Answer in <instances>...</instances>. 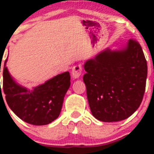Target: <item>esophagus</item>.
Instances as JSON below:
<instances>
[{
    "label": "esophagus",
    "mask_w": 154,
    "mask_h": 154,
    "mask_svg": "<svg viewBox=\"0 0 154 154\" xmlns=\"http://www.w3.org/2000/svg\"><path fill=\"white\" fill-rule=\"evenodd\" d=\"M82 68L81 65H75L72 69V74L73 78L75 79L79 78L80 75H81L82 74Z\"/></svg>",
    "instance_id": "34e87169"
}]
</instances>
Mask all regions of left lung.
I'll use <instances>...</instances> for the list:
<instances>
[{"label": "left lung", "mask_w": 154, "mask_h": 154, "mask_svg": "<svg viewBox=\"0 0 154 154\" xmlns=\"http://www.w3.org/2000/svg\"><path fill=\"white\" fill-rule=\"evenodd\" d=\"M84 69L88 102L96 119L109 123L123 120L140 106L147 64L136 40L130 39L121 50L106 48L87 61Z\"/></svg>", "instance_id": "8db88e82"}]
</instances>
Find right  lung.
<instances>
[{"label":"right lung","instance_id":"add662e5","mask_svg":"<svg viewBox=\"0 0 154 154\" xmlns=\"http://www.w3.org/2000/svg\"><path fill=\"white\" fill-rule=\"evenodd\" d=\"M7 61L3 69L2 90L11 109L23 121L35 126L47 125L56 119L70 86L69 72L55 76L33 90H28L12 79L6 67ZM0 95H2L1 88Z\"/></svg>","mask_w":154,"mask_h":154}]
</instances>
